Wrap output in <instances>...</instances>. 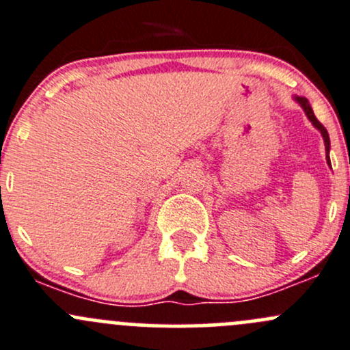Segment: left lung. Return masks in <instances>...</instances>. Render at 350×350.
<instances>
[{
	"label": "left lung",
	"mask_w": 350,
	"mask_h": 350,
	"mask_svg": "<svg viewBox=\"0 0 350 350\" xmlns=\"http://www.w3.org/2000/svg\"><path fill=\"white\" fill-rule=\"evenodd\" d=\"M295 100H297V103L300 104L301 107H304L305 114H307L308 120L312 121V124L315 126V128L319 129L320 133H322V138H323V143H325V151H327V163L330 165V157H329V151H330V138H329V133H327V129L323 128L322 122H320V121L315 118V114H313V109H312V106H310V103H308L307 97H298V96H297V97H295Z\"/></svg>",
	"instance_id": "1"
}]
</instances>
